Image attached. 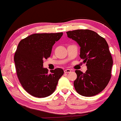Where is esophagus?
<instances>
[{
    "instance_id": "34e87169",
    "label": "esophagus",
    "mask_w": 121,
    "mask_h": 121,
    "mask_svg": "<svg viewBox=\"0 0 121 121\" xmlns=\"http://www.w3.org/2000/svg\"><path fill=\"white\" fill-rule=\"evenodd\" d=\"M70 72H71V70L70 69H65V70H64V72L65 73H70Z\"/></svg>"
}]
</instances>
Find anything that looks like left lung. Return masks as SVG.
Returning a JSON list of instances; mask_svg holds the SVG:
<instances>
[{"instance_id":"1","label":"left lung","mask_w":121,"mask_h":121,"mask_svg":"<svg viewBox=\"0 0 121 121\" xmlns=\"http://www.w3.org/2000/svg\"><path fill=\"white\" fill-rule=\"evenodd\" d=\"M66 34L80 46L79 56L88 69L85 73L75 70V90L82 96H95L105 89L111 77L113 60L108 45L104 38L91 30L68 31Z\"/></svg>"}]
</instances>
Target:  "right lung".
<instances>
[{"mask_svg": "<svg viewBox=\"0 0 121 121\" xmlns=\"http://www.w3.org/2000/svg\"><path fill=\"white\" fill-rule=\"evenodd\" d=\"M63 33H35L20 40L14 56L17 77L25 91L36 98L53 93L63 69L56 68L48 73L43 66V59L51 56L52 49Z\"/></svg>", "mask_w": 121, "mask_h": 121, "instance_id": "obj_1", "label": "right lung"}]
</instances>
